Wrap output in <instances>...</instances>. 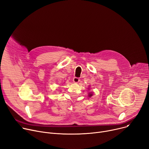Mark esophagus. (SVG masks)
Instances as JSON below:
<instances>
[{
	"label": "esophagus",
	"instance_id": "esophagus-1",
	"mask_svg": "<svg viewBox=\"0 0 149 149\" xmlns=\"http://www.w3.org/2000/svg\"><path fill=\"white\" fill-rule=\"evenodd\" d=\"M73 82H74V83H78L80 81V79H79V78H78V77H74L73 78Z\"/></svg>",
	"mask_w": 149,
	"mask_h": 149
}]
</instances>
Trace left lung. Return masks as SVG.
Returning <instances> with one entry per match:
<instances>
[{
    "instance_id": "obj_1",
    "label": "left lung",
    "mask_w": 149,
    "mask_h": 149,
    "mask_svg": "<svg viewBox=\"0 0 149 149\" xmlns=\"http://www.w3.org/2000/svg\"><path fill=\"white\" fill-rule=\"evenodd\" d=\"M88 89H89V88H88ZM93 95V93H92L91 92V93H88V96H89V97H91V96H92Z\"/></svg>"
}]
</instances>
